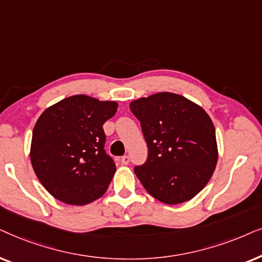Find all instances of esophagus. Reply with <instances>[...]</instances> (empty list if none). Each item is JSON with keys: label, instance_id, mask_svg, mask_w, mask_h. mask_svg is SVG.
<instances>
[{"label": "esophagus", "instance_id": "34e87169", "mask_svg": "<svg viewBox=\"0 0 262 262\" xmlns=\"http://www.w3.org/2000/svg\"><path fill=\"white\" fill-rule=\"evenodd\" d=\"M121 163L123 164V165H127V164L129 163V157L128 156H123L121 158Z\"/></svg>", "mask_w": 262, "mask_h": 262}]
</instances>
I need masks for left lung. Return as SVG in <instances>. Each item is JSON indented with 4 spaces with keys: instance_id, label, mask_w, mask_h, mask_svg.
<instances>
[{
    "instance_id": "left-lung-1",
    "label": "left lung",
    "mask_w": 262,
    "mask_h": 262,
    "mask_svg": "<svg viewBox=\"0 0 262 262\" xmlns=\"http://www.w3.org/2000/svg\"><path fill=\"white\" fill-rule=\"evenodd\" d=\"M129 107L140 121L148 147L146 163L134 169L142 186L166 205L193 199L218 162L211 117L200 105L171 92L142 97Z\"/></svg>"
}]
</instances>
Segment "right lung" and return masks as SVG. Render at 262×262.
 <instances>
[{"label":"right lung","mask_w":262,"mask_h":262,"mask_svg":"<svg viewBox=\"0 0 262 262\" xmlns=\"http://www.w3.org/2000/svg\"><path fill=\"white\" fill-rule=\"evenodd\" d=\"M117 106L114 100L76 95L49 106L38 118L31 164L55 199L82 206L105 194L116 165L104 149L103 124Z\"/></svg>","instance_id":"add662e5"}]
</instances>
